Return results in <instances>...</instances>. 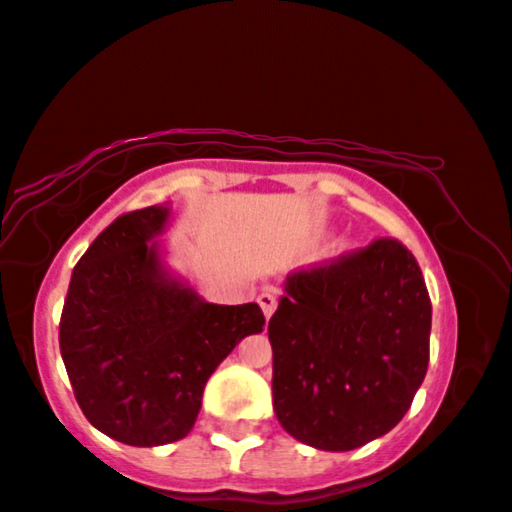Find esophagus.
Returning a JSON list of instances; mask_svg holds the SVG:
<instances>
[{
	"instance_id": "esophagus-1",
	"label": "esophagus",
	"mask_w": 512,
	"mask_h": 512,
	"mask_svg": "<svg viewBox=\"0 0 512 512\" xmlns=\"http://www.w3.org/2000/svg\"><path fill=\"white\" fill-rule=\"evenodd\" d=\"M257 301H259V306H262L264 318L269 320L271 315H273V311H276V304H278L276 297H273L271 292H262V294H259V297H257Z\"/></svg>"
}]
</instances>
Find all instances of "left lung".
<instances>
[{
  "mask_svg": "<svg viewBox=\"0 0 512 512\" xmlns=\"http://www.w3.org/2000/svg\"><path fill=\"white\" fill-rule=\"evenodd\" d=\"M429 334L427 285L397 239L290 273L269 320L278 422L331 452L387 434L427 376Z\"/></svg>",
  "mask_w": 512,
  "mask_h": 512,
  "instance_id": "8db88e82",
  "label": "left lung"
}]
</instances>
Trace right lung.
<instances>
[{"mask_svg": "<svg viewBox=\"0 0 512 512\" xmlns=\"http://www.w3.org/2000/svg\"><path fill=\"white\" fill-rule=\"evenodd\" d=\"M167 218V206H148L111 222L74 266L60 318V352L83 415L136 448L190 434L206 380L264 327L257 304H208L169 276L150 241Z\"/></svg>", "mask_w": 512, "mask_h": 512, "instance_id": "obj_1", "label": "right lung"}]
</instances>
